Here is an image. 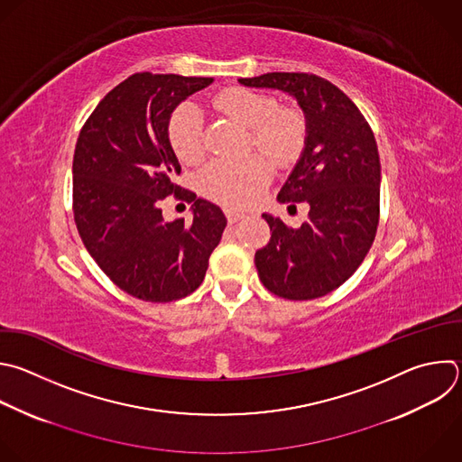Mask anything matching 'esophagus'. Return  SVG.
<instances>
[{
  "mask_svg": "<svg viewBox=\"0 0 462 462\" xmlns=\"http://www.w3.org/2000/svg\"><path fill=\"white\" fill-rule=\"evenodd\" d=\"M225 216H226V219H228V223H230V225H232V223H237L239 219H243V217H245V214L236 212V210H230V208H226V210H225Z\"/></svg>",
  "mask_w": 462,
  "mask_h": 462,
  "instance_id": "1",
  "label": "esophagus"
}]
</instances>
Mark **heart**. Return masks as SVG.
Returning <instances> with one entry per match:
<instances>
[{"mask_svg": "<svg viewBox=\"0 0 462 462\" xmlns=\"http://www.w3.org/2000/svg\"><path fill=\"white\" fill-rule=\"evenodd\" d=\"M212 106L250 128V146L264 152L275 163L293 162L306 139V116L299 106H279L270 94L230 87L212 97ZM169 141L180 162L194 165L205 156V119L192 103L180 105L169 119ZM270 181V167L259 156L216 160L199 174L205 198L230 208L252 205Z\"/></svg>", "mask_w": 462, "mask_h": 462, "instance_id": "obj_1", "label": "heart"}]
</instances>
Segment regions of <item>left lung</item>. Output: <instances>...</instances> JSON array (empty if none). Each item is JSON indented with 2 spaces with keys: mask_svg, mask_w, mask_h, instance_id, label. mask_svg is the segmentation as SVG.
I'll return each mask as SVG.
<instances>
[{
  "mask_svg": "<svg viewBox=\"0 0 462 462\" xmlns=\"http://www.w3.org/2000/svg\"><path fill=\"white\" fill-rule=\"evenodd\" d=\"M239 83L291 94L309 123L302 156L277 196L290 207L309 205V219L290 228L263 214L272 236L255 252L259 279L290 300L323 297L359 268L377 234L381 162L374 130L357 105L321 76L268 72Z\"/></svg>",
  "mask_w": 462,
  "mask_h": 462,
  "instance_id": "obj_1",
  "label": "left lung"
}]
</instances>
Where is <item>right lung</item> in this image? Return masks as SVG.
<instances>
[{
  "label": "right lung",
  "mask_w": 462,
  "mask_h": 462,
  "mask_svg": "<svg viewBox=\"0 0 462 462\" xmlns=\"http://www.w3.org/2000/svg\"><path fill=\"white\" fill-rule=\"evenodd\" d=\"M212 78L137 72L114 87L85 121L72 163V210L81 241L123 291L171 302L205 279L226 217L174 183L181 172L169 141V119ZM167 195L194 202L187 224L162 219Z\"/></svg>",
  "instance_id": "obj_1"
}]
</instances>
